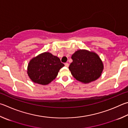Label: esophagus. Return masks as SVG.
I'll return each instance as SVG.
<instances>
[{
    "instance_id": "esophagus-1",
    "label": "esophagus",
    "mask_w": 128,
    "mask_h": 128,
    "mask_svg": "<svg viewBox=\"0 0 128 128\" xmlns=\"http://www.w3.org/2000/svg\"><path fill=\"white\" fill-rule=\"evenodd\" d=\"M69 66V64L68 63V62H66V63H65V66L66 67H68Z\"/></svg>"
}]
</instances>
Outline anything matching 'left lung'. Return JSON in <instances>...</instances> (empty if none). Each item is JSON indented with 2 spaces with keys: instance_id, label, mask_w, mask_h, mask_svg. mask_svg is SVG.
<instances>
[{
  "instance_id": "8db88e82",
  "label": "left lung",
  "mask_w": 128,
  "mask_h": 128,
  "mask_svg": "<svg viewBox=\"0 0 128 128\" xmlns=\"http://www.w3.org/2000/svg\"><path fill=\"white\" fill-rule=\"evenodd\" d=\"M73 62L69 69L76 80L88 83L97 80L104 69L102 62L96 53L86 50H79L72 55Z\"/></svg>"
}]
</instances>
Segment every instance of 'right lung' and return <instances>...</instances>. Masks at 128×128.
I'll return each instance as SVG.
<instances>
[{
  "mask_svg": "<svg viewBox=\"0 0 128 128\" xmlns=\"http://www.w3.org/2000/svg\"><path fill=\"white\" fill-rule=\"evenodd\" d=\"M64 66L59 58L45 52L30 60L27 74L32 82L46 85L55 80L59 70Z\"/></svg>",
  "mask_w": 128,
  "mask_h": 128,
  "instance_id": "1",
  "label": "right lung"
}]
</instances>
